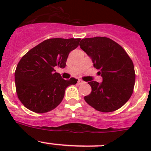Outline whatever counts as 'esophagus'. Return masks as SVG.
Returning <instances> with one entry per match:
<instances>
[{
	"instance_id": "1",
	"label": "esophagus",
	"mask_w": 151,
	"mask_h": 151,
	"mask_svg": "<svg viewBox=\"0 0 151 151\" xmlns=\"http://www.w3.org/2000/svg\"><path fill=\"white\" fill-rule=\"evenodd\" d=\"M77 83H78V85H82L83 84V83H85V82L83 81L82 80H79L78 81H77Z\"/></svg>"
}]
</instances>
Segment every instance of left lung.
Listing matches in <instances>:
<instances>
[{
    "label": "left lung",
    "mask_w": 151,
    "mask_h": 151,
    "mask_svg": "<svg viewBox=\"0 0 151 151\" xmlns=\"http://www.w3.org/2000/svg\"><path fill=\"white\" fill-rule=\"evenodd\" d=\"M80 48L91 58L103 82L88 83L92 91L85 101L96 110L111 112L126 104L134 91L135 71L133 62L124 49L106 37L82 39Z\"/></svg>",
    "instance_id": "1"
}]
</instances>
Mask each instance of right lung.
<instances>
[{
  "label": "right lung",
  "mask_w": 151,
  "mask_h": 151,
  "mask_svg": "<svg viewBox=\"0 0 151 151\" xmlns=\"http://www.w3.org/2000/svg\"><path fill=\"white\" fill-rule=\"evenodd\" d=\"M80 39H49L30 50L15 70L17 97L32 112L45 113L57 107L66 88L77 80L63 79L55 67L64 68L68 54L78 47Z\"/></svg>",
  "instance_id": "obj_1"
}]
</instances>
